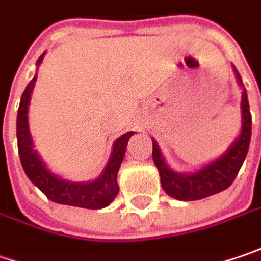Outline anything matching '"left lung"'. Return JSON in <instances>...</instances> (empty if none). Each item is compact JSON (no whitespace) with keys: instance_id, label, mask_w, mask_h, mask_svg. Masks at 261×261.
Here are the masks:
<instances>
[{"instance_id":"left-lung-1","label":"left lung","mask_w":261,"mask_h":261,"mask_svg":"<svg viewBox=\"0 0 261 261\" xmlns=\"http://www.w3.org/2000/svg\"><path fill=\"white\" fill-rule=\"evenodd\" d=\"M233 67V73L238 85L242 88L241 95V130L235 141L229 145V148L220 157L213 162L204 164L198 170L192 173L175 172L166 163L163 154L155 139H152V160L159 169L160 182L167 195L179 201H194L205 197L215 195L230 187L233 179L237 177L242 163L247 157L250 139H251V113L247 91L244 88L241 76Z\"/></svg>"}]
</instances>
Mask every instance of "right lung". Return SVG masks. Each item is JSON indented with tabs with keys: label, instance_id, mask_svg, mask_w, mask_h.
Wrapping results in <instances>:
<instances>
[{
	"label": "right lung",
	"instance_id": "add662e5",
	"mask_svg": "<svg viewBox=\"0 0 261 261\" xmlns=\"http://www.w3.org/2000/svg\"><path fill=\"white\" fill-rule=\"evenodd\" d=\"M44 56L45 53L38 59L36 67L41 66ZM35 82H36V74L26 86L17 111V147H19L20 162L24 173L31 179L33 185L41 189L51 201L73 205V207L92 208V210L107 207L119 194L117 173L120 164L123 162L127 141L135 132L132 130L126 132L124 135L114 141L110 159L106 164L102 173L97 179L89 182L67 180L57 173L51 172L48 166L44 163V160L41 159V155L38 154V151L33 150L35 145L29 129L28 113H29V102H31Z\"/></svg>",
	"mask_w": 261,
	"mask_h": 261
}]
</instances>
